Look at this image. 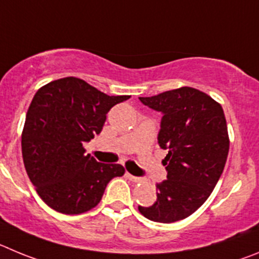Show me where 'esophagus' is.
Wrapping results in <instances>:
<instances>
[{
	"label": "esophagus",
	"instance_id": "obj_1",
	"mask_svg": "<svg viewBox=\"0 0 259 259\" xmlns=\"http://www.w3.org/2000/svg\"><path fill=\"white\" fill-rule=\"evenodd\" d=\"M125 176H126L127 179H130V181H132V182H135V183H137V182H141L142 181L141 178H138V177L132 176V174H130V173H126V174H125Z\"/></svg>",
	"mask_w": 259,
	"mask_h": 259
}]
</instances>
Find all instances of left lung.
<instances>
[{
    "label": "left lung",
    "instance_id": "obj_1",
    "mask_svg": "<svg viewBox=\"0 0 259 259\" xmlns=\"http://www.w3.org/2000/svg\"><path fill=\"white\" fill-rule=\"evenodd\" d=\"M139 99L164 113L158 144L167 150V178L157 185L155 204L138 209L153 222L185 220L210 196L225 169L230 138L223 108L190 86Z\"/></svg>",
    "mask_w": 259,
    "mask_h": 259
}]
</instances>
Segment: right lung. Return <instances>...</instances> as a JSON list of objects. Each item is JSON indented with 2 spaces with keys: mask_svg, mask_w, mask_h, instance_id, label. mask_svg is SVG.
<instances>
[{
  "mask_svg": "<svg viewBox=\"0 0 259 259\" xmlns=\"http://www.w3.org/2000/svg\"><path fill=\"white\" fill-rule=\"evenodd\" d=\"M129 95L109 97L77 77L39 88L22 133L25 170L38 196L63 214L92 210L108 182L124 176L120 164H102L86 155L83 142L103 129L106 115Z\"/></svg>",
  "mask_w": 259,
  "mask_h": 259,
  "instance_id": "obj_1",
  "label": "right lung"
}]
</instances>
